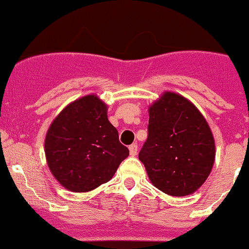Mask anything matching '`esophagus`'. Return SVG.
I'll use <instances>...</instances> for the list:
<instances>
[{
	"label": "esophagus",
	"instance_id": "34e87169",
	"mask_svg": "<svg viewBox=\"0 0 249 249\" xmlns=\"http://www.w3.org/2000/svg\"><path fill=\"white\" fill-rule=\"evenodd\" d=\"M129 150H130V155L135 157V155L137 154V144H136V143H134V144L130 145Z\"/></svg>",
	"mask_w": 249,
	"mask_h": 249
}]
</instances>
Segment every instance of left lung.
<instances>
[{
	"mask_svg": "<svg viewBox=\"0 0 249 249\" xmlns=\"http://www.w3.org/2000/svg\"><path fill=\"white\" fill-rule=\"evenodd\" d=\"M214 157L210 126L192 102L165 92L150 106L139 159L154 187L171 196L192 194L207 179Z\"/></svg>",
	"mask_w": 249,
	"mask_h": 249,
	"instance_id": "8db88e82",
	"label": "left lung"
}]
</instances>
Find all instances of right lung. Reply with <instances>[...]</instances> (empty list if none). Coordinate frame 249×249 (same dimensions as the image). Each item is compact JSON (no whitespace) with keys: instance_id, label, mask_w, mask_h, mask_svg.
<instances>
[{"instance_id":"right-lung-1","label":"right lung","mask_w":249,"mask_h":249,"mask_svg":"<svg viewBox=\"0 0 249 249\" xmlns=\"http://www.w3.org/2000/svg\"><path fill=\"white\" fill-rule=\"evenodd\" d=\"M44 152L54 177L76 193L90 192L108 182L129 155L108 122L107 106L95 95L62 109L48 130Z\"/></svg>"}]
</instances>
